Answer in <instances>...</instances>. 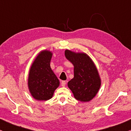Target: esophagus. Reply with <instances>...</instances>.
Returning a JSON list of instances; mask_svg holds the SVG:
<instances>
[{
	"instance_id": "obj_1",
	"label": "esophagus",
	"mask_w": 131,
	"mask_h": 131,
	"mask_svg": "<svg viewBox=\"0 0 131 131\" xmlns=\"http://www.w3.org/2000/svg\"><path fill=\"white\" fill-rule=\"evenodd\" d=\"M66 84H67V83H66L65 81H62V82H61V85H62V86H63V87L65 86Z\"/></svg>"
}]
</instances>
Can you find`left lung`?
Returning <instances> with one entry per match:
<instances>
[{"instance_id": "1", "label": "left lung", "mask_w": 131, "mask_h": 131, "mask_svg": "<svg viewBox=\"0 0 131 131\" xmlns=\"http://www.w3.org/2000/svg\"><path fill=\"white\" fill-rule=\"evenodd\" d=\"M64 54L74 67V77L68 83V88L77 100L90 101L101 86V79L95 64L86 53H77L67 50Z\"/></svg>"}]
</instances>
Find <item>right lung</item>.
I'll return each instance as SVG.
<instances>
[{
    "label": "right lung",
    "instance_id": "add662e5",
    "mask_svg": "<svg viewBox=\"0 0 131 131\" xmlns=\"http://www.w3.org/2000/svg\"><path fill=\"white\" fill-rule=\"evenodd\" d=\"M51 51L43 50L36 57L29 74L28 86L31 95L38 101H47L53 97L59 86V80L50 67Z\"/></svg>",
    "mask_w": 131,
    "mask_h": 131
}]
</instances>
